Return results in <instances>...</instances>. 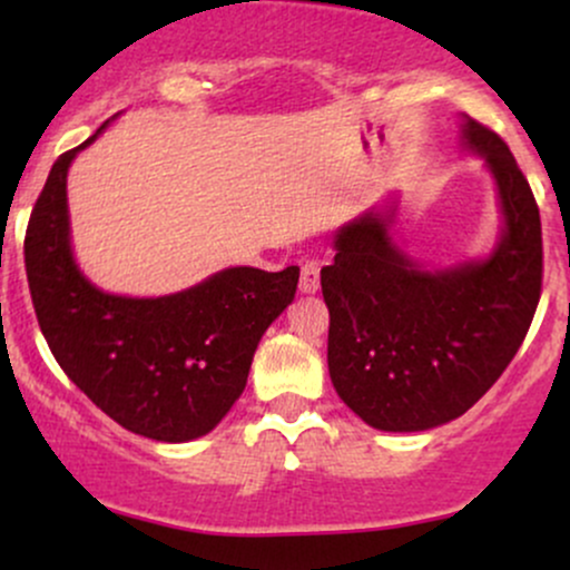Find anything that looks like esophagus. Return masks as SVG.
I'll return each mask as SVG.
<instances>
[{
	"instance_id": "esophagus-1",
	"label": "esophagus",
	"mask_w": 570,
	"mask_h": 570,
	"mask_svg": "<svg viewBox=\"0 0 570 570\" xmlns=\"http://www.w3.org/2000/svg\"><path fill=\"white\" fill-rule=\"evenodd\" d=\"M322 286V267L318 263H305L303 271H299V292L313 294Z\"/></svg>"
}]
</instances>
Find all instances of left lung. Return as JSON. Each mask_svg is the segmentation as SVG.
I'll return each instance as SVG.
<instances>
[{"mask_svg": "<svg viewBox=\"0 0 570 570\" xmlns=\"http://www.w3.org/2000/svg\"><path fill=\"white\" fill-rule=\"evenodd\" d=\"M463 139L499 185L503 233L482 263L421 271L364 214L335 235L322 271L326 362L335 391L381 431H426L463 415L509 367L531 330L544 276L531 185L495 130L466 117Z\"/></svg>", "mask_w": 570, "mask_h": 570, "instance_id": "8db88e82", "label": "left lung"}]
</instances>
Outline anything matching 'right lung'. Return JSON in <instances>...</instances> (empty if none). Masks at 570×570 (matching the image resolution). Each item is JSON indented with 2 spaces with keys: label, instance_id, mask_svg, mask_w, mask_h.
Returning a JSON list of instances; mask_svg holds the SVG:
<instances>
[{
  "label": "right lung",
  "instance_id": "right-lung-1",
  "mask_svg": "<svg viewBox=\"0 0 570 570\" xmlns=\"http://www.w3.org/2000/svg\"><path fill=\"white\" fill-rule=\"evenodd\" d=\"M101 128L53 163L26 227L39 330L69 381L122 429L158 442L198 440L244 394L259 337L294 299L299 267H227L153 299L96 289L71 257L67 171Z\"/></svg>",
  "mask_w": 570,
  "mask_h": 570
}]
</instances>
